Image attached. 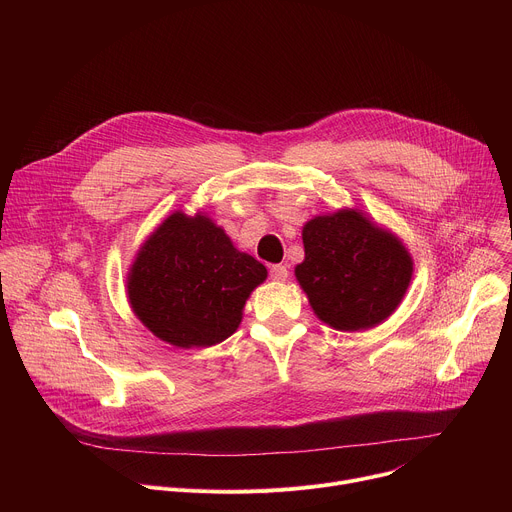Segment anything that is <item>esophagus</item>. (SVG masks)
Wrapping results in <instances>:
<instances>
[{
	"mask_svg": "<svg viewBox=\"0 0 512 512\" xmlns=\"http://www.w3.org/2000/svg\"><path fill=\"white\" fill-rule=\"evenodd\" d=\"M287 275H289V271H287L285 265H271V269H269V277H271L273 281H277V283L285 281Z\"/></svg>",
	"mask_w": 512,
	"mask_h": 512,
	"instance_id": "esophagus-1",
	"label": "esophagus"
}]
</instances>
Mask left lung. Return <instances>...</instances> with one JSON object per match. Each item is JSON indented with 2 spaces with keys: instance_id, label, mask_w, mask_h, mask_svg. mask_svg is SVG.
Wrapping results in <instances>:
<instances>
[{
  "instance_id": "obj_1",
  "label": "left lung",
  "mask_w": 512,
  "mask_h": 512,
  "mask_svg": "<svg viewBox=\"0 0 512 512\" xmlns=\"http://www.w3.org/2000/svg\"><path fill=\"white\" fill-rule=\"evenodd\" d=\"M302 239L306 257L296 279L322 322L356 332L397 310L413 275V259L399 237L356 208H342L308 221Z\"/></svg>"
}]
</instances>
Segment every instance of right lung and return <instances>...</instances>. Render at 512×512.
I'll list each match as a JSON object with an SVG mask.
<instances>
[{
	"mask_svg": "<svg viewBox=\"0 0 512 512\" xmlns=\"http://www.w3.org/2000/svg\"><path fill=\"white\" fill-rule=\"evenodd\" d=\"M265 277V265L235 249L208 216L174 212L141 245L127 296L154 336L178 348H204L239 328L245 302Z\"/></svg>",
	"mask_w": 512,
	"mask_h": 512,
	"instance_id": "add662e5",
	"label": "right lung"
}]
</instances>
